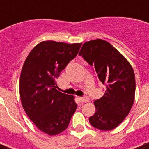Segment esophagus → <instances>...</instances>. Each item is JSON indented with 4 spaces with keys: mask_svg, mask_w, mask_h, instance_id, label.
I'll list each match as a JSON object with an SVG mask.
<instances>
[{
    "mask_svg": "<svg viewBox=\"0 0 149 149\" xmlns=\"http://www.w3.org/2000/svg\"><path fill=\"white\" fill-rule=\"evenodd\" d=\"M79 100L82 103H86L89 101V98L87 97H79Z\"/></svg>",
    "mask_w": 149,
    "mask_h": 149,
    "instance_id": "1",
    "label": "esophagus"
}]
</instances>
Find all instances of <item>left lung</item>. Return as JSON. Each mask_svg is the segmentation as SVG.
<instances>
[{"label":"left lung","instance_id":"8db88e82","mask_svg":"<svg viewBox=\"0 0 149 149\" xmlns=\"http://www.w3.org/2000/svg\"><path fill=\"white\" fill-rule=\"evenodd\" d=\"M79 55L93 66L106 86L104 95L94 101L96 112L89 118L90 123L103 131L113 129L125 120L134 103V70L115 48L102 39L84 43Z\"/></svg>","mask_w":149,"mask_h":149}]
</instances>
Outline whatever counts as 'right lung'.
Returning a JSON list of instances; mask_svg holds the SVG:
<instances>
[{
    "mask_svg": "<svg viewBox=\"0 0 149 149\" xmlns=\"http://www.w3.org/2000/svg\"><path fill=\"white\" fill-rule=\"evenodd\" d=\"M81 45L42 42L31 50L22 67L19 90L23 108L36 127L49 135L66 129L77 110L74 97L59 92L56 80Z\"/></svg>",
    "mask_w": 149,
    "mask_h": 149,
    "instance_id": "right-lung-1",
    "label": "right lung"
}]
</instances>
